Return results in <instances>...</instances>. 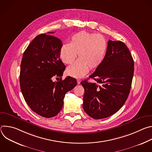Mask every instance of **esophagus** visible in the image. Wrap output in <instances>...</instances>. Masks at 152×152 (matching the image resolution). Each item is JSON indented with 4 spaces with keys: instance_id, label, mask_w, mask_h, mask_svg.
Returning <instances> with one entry per match:
<instances>
[{
    "instance_id": "1",
    "label": "esophagus",
    "mask_w": 152,
    "mask_h": 152,
    "mask_svg": "<svg viewBox=\"0 0 152 152\" xmlns=\"http://www.w3.org/2000/svg\"><path fill=\"white\" fill-rule=\"evenodd\" d=\"M80 82L81 80L80 79H77V84H80Z\"/></svg>"
}]
</instances>
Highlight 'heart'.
<instances>
[{
	"label": "heart",
	"instance_id": "b5f03b06",
	"mask_svg": "<svg viewBox=\"0 0 152 152\" xmlns=\"http://www.w3.org/2000/svg\"><path fill=\"white\" fill-rule=\"evenodd\" d=\"M107 48V42L100 34L80 31L73 35L70 43L64 44L60 49V58L63 62L72 64L77 57L79 59L67 70L73 77L81 78L89 70L100 66L103 62Z\"/></svg>",
	"mask_w": 152,
	"mask_h": 152
}]
</instances>
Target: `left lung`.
I'll use <instances>...</instances> for the list:
<instances>
[{"instance_id":"8db88e82","label":"left lung","mask_w":152,"mask_h":152,"mask_svg":"<svg viewBox=\"0 0 152 152\" xmlns=\"http://www.w3.org/2000/svg\"><path fill=\"white\" fill-rule=\"evenodd\" d=\"M134 72V59L126 45L120 41H108L103 62L90 76L97 83L86 80L80 82L85 90V112L94 119L117 113L128 97Z\"/></svg>"}]
</instances>
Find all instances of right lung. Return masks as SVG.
<instances>
[{"label": "right lung", "mask_w": 152, "mask_h": 152, "mask_svg": "<svg viewBox=\"0 0 152 152\" xmlns=\"http://www.w3.org/2000/svg\"><path fill=\"white\" fill-rule=\"evenodd\" d=\"M62 46L60 39L41 34L31 41L21 60V93L31 109L43 117L56 116L62 110L65 95L77 84L70 76L62 80L66 69L59 58ZM54 77H60V80L53 82Z\"/></svg>", "instance_id": "1"}]
</instances>
